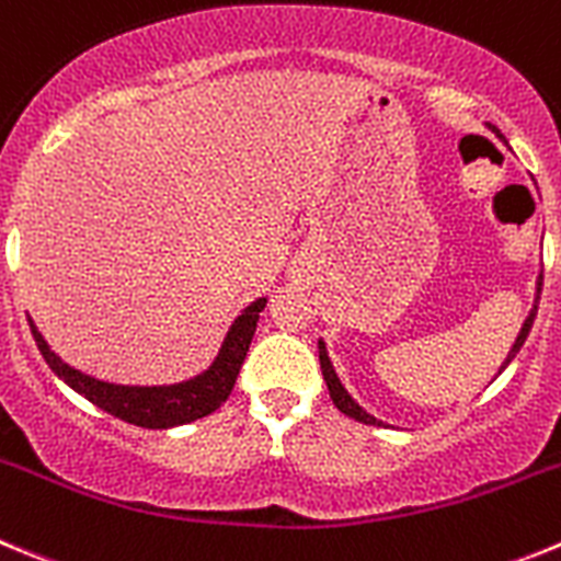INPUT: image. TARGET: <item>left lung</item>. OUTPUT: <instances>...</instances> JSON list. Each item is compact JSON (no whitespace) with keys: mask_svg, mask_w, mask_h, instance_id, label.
Here are the masks:
<instances>
[{"mask_svg":"<svg viewBox=\"0 0 561 561\" xmlns=\"http://www.w3.org/2000/svg\"><path fill=\"white\" fill-rule=\"evenodd\" d=\"M490 129H493V133L499 135V138H501V133H499V129H495V127H490ZM540 290H542V274H540V279H537V298H534V307H531V312H528V318H526V321H523V329H520V334H517L515 345H512V352L506 354V359H504V365H501V370H504L506 365H510L512 359H515V354L520 352V345L526 343L528 332H531L534 316H537V301H540ZM318 352H321V354H318V357H321V370H323V379H327L329 396H332L334 407H337V410L343 412V415L354 417V421H359V423H368V426H385V423H381V421H376L374 415H368V412H365L363 407H359L357 401H354L352 396H348V390H345V387L340 385L337 374H334L332 363H329V354H327V345H323V340H321V343H318ZM501 370H499V374H501Z\"/></svg>","mask_w":561,"mask_h":561,"instance_id":"obj_1","label":"left lung"}]
</instances>
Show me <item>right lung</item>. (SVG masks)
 <instances>
[{
    "label": "right lung",
    "mask_w": 561,
    "mask_h": 561,
    "mask_svg": "<svg viewBox=\"0 0 561 561\" xmlns=\"http://www.w3.org/2000/svg\"><path fill=\"white\" fill-rule=\"evenodd\" d=\"M265 307V298H256L254 305L243 310V316L234 318L232 329L227 332L221 352H218L216 363L209 365L202 376L196 379L180 381V385L165 387H127V385H110V381H99L93 376L80 374L71 365L62 363L49 345H46L44 334L38 332L33 321V337L38 343V352L44 354L46 365L66 381L71 390L85 396L91 404L99 410L110 412L118 421H127L133 426L144 428H171L182 426V423L198 421V417L216 412L224 401L229 399L234 381H238L240 365H243L245 352H249L251 337H254L256 321Z\"/></svg>",
    "instance_id": "right-lung-1"
}]
</instances>
